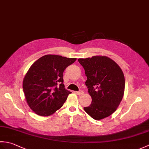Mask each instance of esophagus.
<instances>
[{"instance_id":"esophagus-1","label":"esophagus","mask_w":149,"mask_h":149,"mask_svg":"<svg viewBox=\"0 0 149 149\" xmlns=\"http://www.w3.org/2000/svg\"><path fill=\"white\" fill-rule=\"evenodd\" d=\"M76 93L77 95H83V93H84V92L83 91H81V90H80V91H76Z\"/></svg>"}]
</instances>
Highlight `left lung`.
<instances>
[{"label": "left lung", "mask_w": 149, "mask_h": 149, "mask_svg": "<svg viewBox=\"0 0 149 149\" xmlns=\"http://www.w3.org/2000/svg\"><path fill=\"white\" fill-rule=\"evenodd\" d=\"M84 69L85 82L91 103L84 109L91 118L100 120L110 116L119 106L124 93L125 78L120 66L106 56L78 59Z\"/></svg>", "instance_id": "1"}]
</instances>
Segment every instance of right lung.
<instances>
[{"instance_id": "add662e5", "label": "right lung", "mask_w": 149, "mask_h": 149, "mask_svg": "<svg viewBox=\"0 0 149 149\" xmlns=\"http://www.w3.org/2000/svg\"><path fill=\"white\" fill-rule=\"evenodd\" d=\"M76 58L45 55L34 62L23 81L28 105L36 114L47 116L61 108L71 93L63 84V72Z\"/></svg>"}]
</instances>
